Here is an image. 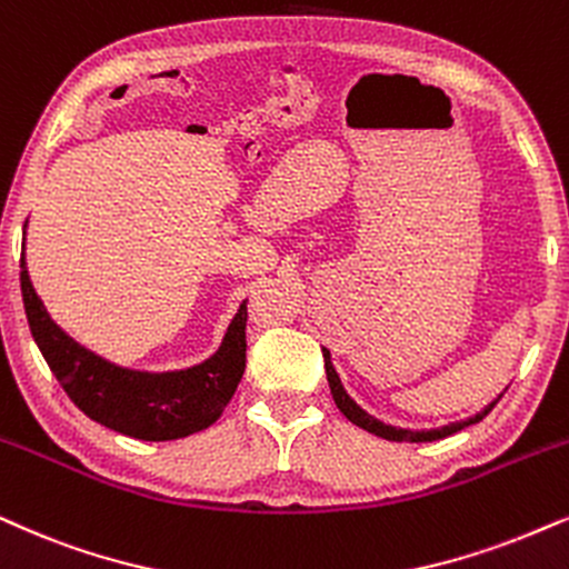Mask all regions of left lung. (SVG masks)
<instances>
[{
  "instance_id": "left-lung-1",
  "label": "left lung",
  "mask_w": 569,
  "mask_h": 569,
  "mask_svg": "<svg viewBox=\"0 0 569 569\" xmlns=\"http://www.w3.org/2000/svg\"><path fill=\"white\" fill-rule=\"evenodd\" d=\"M323 352V368H327V379H329V387H331V397H335V402H337V408L342 410V416L348 418V420H352V423L356 426H360V429H366L368 433H376V437H381V439H389V441H437V439H445V437H449V433H455V431H462L465 426H470V423H478V420H483L486 416H489L491 412V408L493 405H497V400H493L489 408H483L481 412H478L476 418H470V420H460V423H449V426H441V429H431V431H408V429H397V426H387V423H381V420H376L373 416H368L366 410H360L356 402L350 400L348 397V392H345L342 389V381H339V376H337V371H335V366H331V360H329V350L323 348L321 350Z\"/></svg>"
}]
</instances>
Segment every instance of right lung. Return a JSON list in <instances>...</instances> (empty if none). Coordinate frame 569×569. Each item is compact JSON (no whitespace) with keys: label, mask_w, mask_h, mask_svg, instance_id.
<instances>
[{"label":"right lung","mask_w":569,"mask_h":569,"mask_svg":"<svg viewBox=\"0 0 569 569\" xmlns=\"http://www.w3.org/2000/svg\"><path fill=\"white\" fill-rule=\"evenodd\" d=\"M20 290L31 335L64 392L88 418L124 437L169 441L209 429L246 371L248 302H242L224 342L206 363L174 373H138L80 348L49 319L23 258Z\"/></svg>","instance_id":"add662e5"}]
</instances>
